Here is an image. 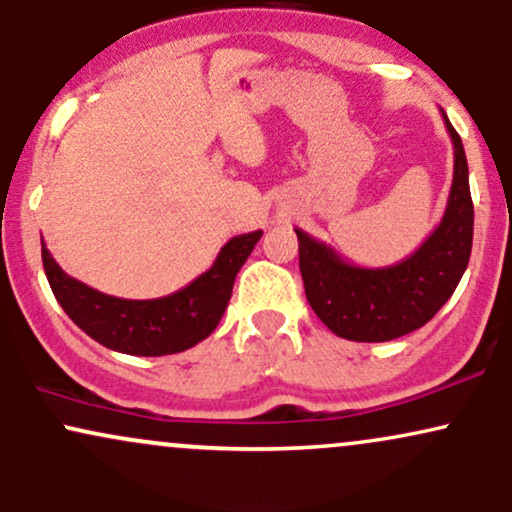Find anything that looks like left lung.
<instances>
[{"label":"left lung","instance_id":"1","mask_svg":"<svg viewBox=\"0 0 512 512\" xmlns=\"http://www.w3.org/2000/svg\"><path fill=\"white\" fill-rule=\"evenodd\" d=\"M443 120L455 146L448 207L414 255L392 267H356L296 228L305 298L337 337L351 342L404 337L424 327L460 284L472 255L474 204L462 139L445 113Z\"/></svg>","mask_w":512,"mask_h":512}]
</instances>
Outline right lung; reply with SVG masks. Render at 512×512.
Masks as SVG:
<instances>
[{"instance_id":"obj_1","label":"right lung","mask_w":512,"mask_h":512,"mask_svg":"<svg viewBox=\"0 0 512 512\" xmlns=\"http://www.w3.org/2000/svg\"><path fill=\"white\" fill-rule=\"evenodd\" d=\"M262 231L243 233L223 245L219 257L185 289L151 301L101 293L69 276L43 240V267L57 303L88 337L129 356L180 354L216 330L233 293V281Z\"/></svg>"}]
</instances>
